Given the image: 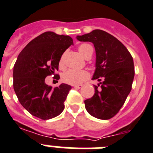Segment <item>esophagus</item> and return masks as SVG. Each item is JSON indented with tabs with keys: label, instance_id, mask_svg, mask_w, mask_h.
<instances>
[{
	"label": "esophagus",
	"instance_id": "esophagus-1",
	"mask_svg": "<svg viewBox=\"0 0 153 153\" xmlns=\"http://www.w3.org/2000/svg\"><path fill=\"white\" fill-rule=\"evenodd\" d=\"M73 87L75 88L79 89V88H82V87H83V85H74Z\"/></svg>",
	"mask_w": 153,
	"mask_h": 153
}]
</instances>
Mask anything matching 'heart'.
I'll return each instance as SVG.
<instances>
[{"instance_id": "heart-1", "label": "heart", "mask_w": 153, "mask_h": 153, "mask_svg": "<svg viewBox=\"0 0 153 153\" xmlns=\"http://www.w3.org/2000/svg\"><path fill=\"white\" fill-rule=\"evenodd\" d=\"M79 53L86 59L88 55L91 53L93 48L91 45L88 43H83L80 45L78 47ZM60 67L64 66V55L61 56L59 60ZM89 73L86 70H76V69H68L63 74L62 80L65 83L69 85H79L82 83L85 79L88 78Z\"/></svg>"}]
</instances>
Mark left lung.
Instances as JSON below:
<instances>
[{
  "mask_svg": "<svg viewBox=\"0 0 153 153\" xmlns=\"http://www.w3.org/2000/svg\"><path fill=\"white\" fill-rule=\"evenodd\" d=\"M76 39L94 44L96 62L92 79L100 82L94 85V95L85 100V108L94 117L111 119L119 112L131 91L135 74L133 57L122 42L104 30H94Z\"/></svg>",
  "mask_w": 153,
  "mask_h": 153,
  "instance_id": "obj_1",
  "label": "left lung"
}]
</instances>
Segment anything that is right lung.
Listing matches in <instances>:
<instances>
[{
    "instance_id": "add662e5",
    "label": "right lung",
    "mask_w": 153,
    "mask_h": 153,
    "mask_svg": "<svg viewBox=\"0 0 153 153\" xmlns=\"http://www.w3.org/2000/svg\"><path fill=\"white\" fill-rule=\"evenodd\" d=\"M73 45L68 36L46 32L30 41L19 54L13 66V89L19 101L29 113L42 120L59 115L71 87L46 85L45 78L54 75L64 52ZM59 80V75H56Z\"/></svg>"
}]
</instances>
